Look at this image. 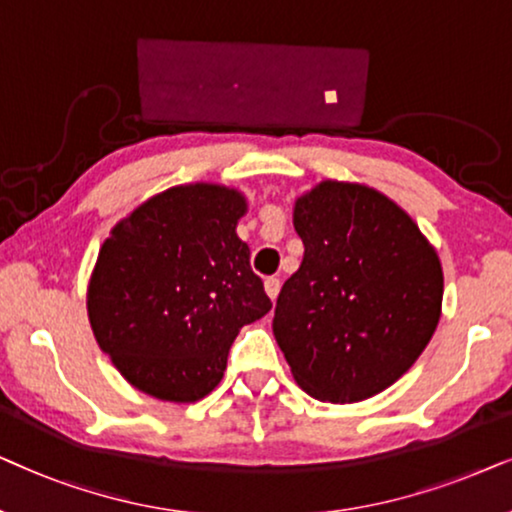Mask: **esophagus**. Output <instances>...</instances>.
<instances>
[{
    "instance_id": "esophagus-1",
    "label": "esophagus",
    "mask_w": 512,
    "mask_h": 512,
    "mask_svg": "<svg viewBox=\"0 0 512 512\" xmlns=\"http://www.w3.org/2000/svg\"><path fill=\"white\" fill-rule=\"evenodd\" d=\"M264 292H267L271 302H276L278 292H281V281H278V278H267V281H264Z\"/></svg>"
}]
</instances>
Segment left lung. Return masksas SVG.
<instances>
[{
  "mask_svg": "<svg viewBox=\"0 0 512 512\" xmlns=\"http://www.w3.org/2000/svg\"><path fill=\"white\" fill-rule=\"evenodd\" d=\"M304 260L283 283L274 337L302 391L360 403L395 384L442 311L438 252L398 203L323 180L295 201Z\"/></svg>",
  "mask_w": 512,
  "mask_h": 512,
  "instance_id": "1",
  "label": "left lung"
}]
</instances>
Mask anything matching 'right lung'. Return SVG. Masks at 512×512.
<instances>
[{"label":"right lung","mask_w":512,"mask_h":512,"mask_svg":"<svg viewBox=\"0 0 512 512\" xmlns=\"http://www.w3.org/2000/svg\"><path fill=\"white\" fill-rule=\"evenodd\" d=\"M238 189L170 187L140 203L102 243L86 292L95 342L128 384L168 403H196L220 384L243 325L271 309Z\"/></svg>","instance_id":"obj_1"}]
</instances>
